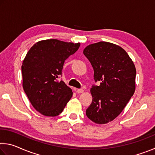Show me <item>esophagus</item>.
Segmentation results:
<instances>
[{
	"label": "esophagus",
	"mask_w": 155,
	"mask_h": 155,
	"mask_svg": "<svg viewBox=\"0 0 155 155\" xmlns=\"http://www.w3.org/2000/svg\"><path fill=\"white\" fill-rule=\"evenodd\" d=\"M76 92L78 93V94H81V93H83L84 90H83V89H77V90H75Z\"/></svg>",
	"instance_id": "1"
}]
</instances>
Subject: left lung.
<instances>
[{
    "mask_svg": "<svg viewBox=\"0 0 155 155\" xmlns=\"http://www.w3.org/2000/svg\"><path fill=\"white\" fill-rule=\"evenodd\" d=\"M83 54L94 68L95 82L101 83L91 88L93 99L86 115L96 124H106L122 111L135 92V65L124 49L106 41L90 44Z\"/></svg>",
    "mask_w": 155,
    "mask_h": 155,
    "instance_id": "left-lung-1",
    "label": "left lung"
}]
</instances>
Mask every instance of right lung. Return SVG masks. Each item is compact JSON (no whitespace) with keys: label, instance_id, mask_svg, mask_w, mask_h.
Wrapping results in <instances>:
<instances>
[{"label":"right lung","instance_id":"add662e5","mask_svg":"<svg viewBox=\"0 0 155 155\" xmlns=\"http://www.w3.org/2000/svg\"><path fill=\"white\" fill-rule=\"evenodd\" d=\"M80 44L46 40L28 51L22 65L23 89L31 104L46 116H57L72 98V90L59 78L65 60Z\"/></svg>","mask_w":155,"mask_h":155}]
</instances>
